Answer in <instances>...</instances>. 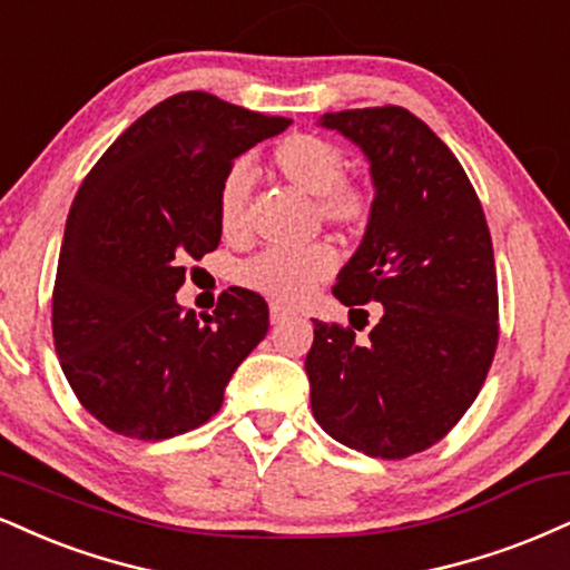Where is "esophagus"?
I'll use <instances>...</instances> for the list:
<instances>
[{
  "mask_svg": "<svg viewBox=\"0 0 570 570\" xmlns=\"http://www.w3.org/2000/svg\"><path fill=\"white\" fill-rule=\"evenodd\" d=\"M289 318H294L292 311H286V307H281V305H271V324L273 326L284 324V321H289Z\"/></svg>",
  "mask_w": 570,
  "mask_h": 570,
  "instance_id": "esophagus-1",
  "label": "esophagus"
}]
</instances>
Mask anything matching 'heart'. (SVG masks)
Returning <instances> with one entry per match:
<instances>
[{
  "instance_id": "heart-1",
  "label": "heart",
  "mask_w": 570,
  "mask_h": 570,
  "mask_svg": "<svg viewBox=\"0 0 570 570\" xmlns=\"http://www.w3.org/2000/svg\"><path fill=\"white\" fill-rule=\"evenodd\" d=\"M273 167L307 196L326 225L342 233H361L374 212V196L366 185L345 180V154L332 140L297 132L284 137L271 154ZM252 173L236 161L217 185V225L228 242H238L249 228ZM337 267L328 244L305 249H265L238 267V284L278 305H297L313 294Z\"/></svg>"
}]
</instances>
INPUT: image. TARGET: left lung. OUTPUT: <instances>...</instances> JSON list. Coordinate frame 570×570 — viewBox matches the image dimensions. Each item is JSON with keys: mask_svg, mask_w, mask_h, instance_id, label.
I'll list each match as a JSON object with an SVG mask.
<instances>
[{"mask_svg": "<svg viewBox=\"0 0 570 570\" xmlns=\"http://www.w3.org/2000/svg\"><path fill=\"white\" fill-rule=\"evenodd\" d=\"M372 164L374 212L334 297L380 303L366 342L315 321L305 358L313 416L366 456L403 459L441 441L481 393L499 342L491 233L462 164L401 106L324 114Z\"/></svg>", "mask_w": 570, "mask_h": 570, "instance_id": "1", "label": "left lung"}]
</instances>
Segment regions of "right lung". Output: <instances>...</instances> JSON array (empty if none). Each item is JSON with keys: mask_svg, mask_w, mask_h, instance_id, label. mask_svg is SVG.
<instances>
[{"mask_svg": "<svg viewBox=\"0 0 570 570\" xmlns=\"http://www.w3.org/2000/svg\"><path fill=\"white\" fill-rule=\"evenodd\" d=\"M292 119L180 92L114 140L66 219L52 337L79 403L114 433L164 441L223 406L225 385L265 340L267 303L230 286L212 315L177 305L185 259L219 244L217 185L233 159Z\"/></svg>", "mask_w": 570, "mask_h": 570, "instance_id": "obj_1", "label": "right lung"}]
</instances>
